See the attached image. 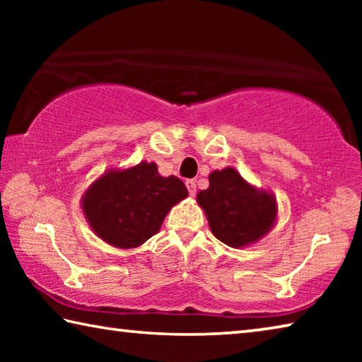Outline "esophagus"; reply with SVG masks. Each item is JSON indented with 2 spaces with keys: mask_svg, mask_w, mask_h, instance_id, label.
Here are the masks:
<instances>
[{
  "mask_svg": "<svg viewBox=\"0 0 362 362\" xmlns=\"http://www.w3.org/2000/svg\"><path fill=\"white\" fill-rule=\"evenodd\" d=\"M185 185H187V188H188L189 196H194V194H196V183H194V180H187Z\"/></svg>",
  "mask_w": 362,
  "mask_h": 362,
  "instance_id": "esophagus-1",
  "label": "esophagus"
}]
</instances>
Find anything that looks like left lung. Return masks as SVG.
<instances>
[{
  "mask_svg": "<svg viewBox=\"0 0 362 362\" xmlns=\"http://www.w3.org/2000/svg\"><path fill=\"white\" fill-rule=\"evenodd\" d=\"M196 201L203 207L212 235L235 249L260 241L276 223L273 193L250 185L235 168L211 173L209 188L201 189Z\"/></svg>",
  "mask_w": 362,
  "mask_h": 362,
  "instance_id": "1",
  "label": "left lung"
}]
</instances>
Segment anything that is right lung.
Listing matches in <instances>:
<instances>
[{
    "label": "right lung",
    "mask_w": 362,
    "mask_h": 362,
    "mask_svg": "<svg viewBox=\"0 0 362 362\" xmlns=\"http://www.w3.org/2000/svg\"><path fill=\"white\" fill-rule=\"evenodd\" d=\"M187 196L180 179L159 175L155 163L142 161L103 173L84 192L81 209L100 240L134 249L156 235L168 212Z\"/></svg>",
    "instance_id": "right-lung-1"
}]
</instances>
